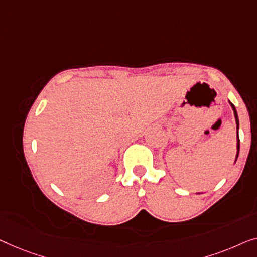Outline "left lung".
Here are the masks:
<instances>
[{
    "instance_id": "obj_1",
    "label": "left lung",
    "mask_w": 257,
    "mask_h": 257,
    "mask_svg": "<svg viewBox=\"0 0 257 257\" xmlns=\"http://www.w3.org/2000/svg\"><path fill=\"white\" fill-rule=\"evenodd\" d=\"M229 103H230V106H232V109H233V111H234V116H235V121H236V129L238 130V117H237V113H236V109H235V106H234V104L230 102L229 101ZM238 151H240V139H238V134H237V153H236V160H237V157H238ZM236 160H235V162H236Z\"/></svg>"
}]
</instances>
